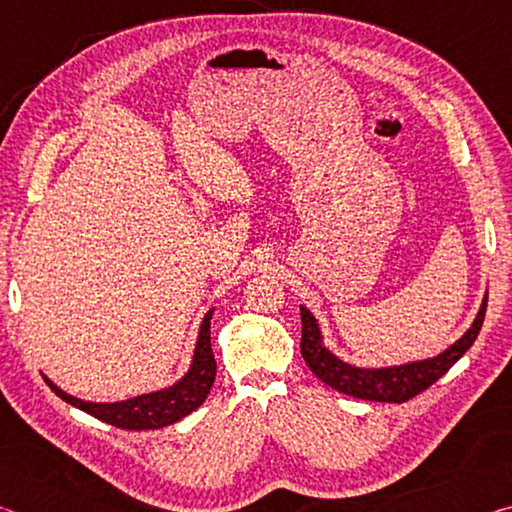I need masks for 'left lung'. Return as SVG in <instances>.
<instances>
[{
    "instance_id": "obj_1",
    "label": "left lung",
    "mask_w": 512,
    "mask_h": 512,
    "mask_svg": "<svg viewBox=\"0 0 512 512\" xmlns=\"http://www.w3.org/2000/svg\"><path fill=\"white\" fill-rule=\"evenodd\" d=\"M485 307H488V293L483 296V302L476 314L470 329L449 345L436 357L400 363V366H381V368H361L352 366V363L343 361L327 348L323 332L316 316L311 314L307 307L300 305V318H302V341L300 352L302 359L307 361L311 372L332 386L334 391L359 397V400L370 402H406L438 381L445 372L454 366V363L463 357V354L472 348V343L479 336V329L485 318Z\"/></svg>"
}]
</instances>
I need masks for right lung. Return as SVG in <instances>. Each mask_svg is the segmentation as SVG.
Instances as JSON below:
<instances>
[{"label":"right lung","instance_id":"1","mask_svg":"<svg viewBox=\"0 0 512 512\" xmlns=\"http://www.w3.org/2000/svg\"><path fill=\"white\" fill-rule=\"evenodd\" d=\"M212 314L214 309L207 311L201 320L192 363H189L185 375L180 377L176 384L160 388V391L135 395L121 402H85L79 400V397L65 393L63 388H58L47 375L42 377H45L47 386L60 397V400L94 415V418L101 422L112 424V427L131 431L169 427V424L183 420L185 415L196 411L198 406L205 402V397L210 395V388L216 377V361L210 345Z\"/></svg>","mask_w":512,"mask_h":512}]
</instances>
